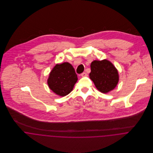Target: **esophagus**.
<instances>
[{"label": "esophagus", "instance_id": "esophagus-1", "mask_svg": "<svg viewBox=\"0 0 153 153\" xmlns=\"http://www.w3.org/2000/svg\"><path fill=\"white\" fill-rule=\"evenodd\" d=\"M87 74L86 72H83L82 74H81V76L82 77H85V76H87Z\"/></svg>", "mask_w": 153, "mask_h": 153}]
</instances>
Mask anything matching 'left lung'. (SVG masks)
Segmentation results:
<instances>
[{
  "label": "left lung",
  "instance_id": "8db88e82",
  "mask_svg": "<svg viewBox=\"0 0 153 153\" xmlns=\"http://www.w3.org/2000/svg\"><path fill=\"white\" fill-rule=\"evenodd\" d=\"M89 78L97 89L104 94L113 90L119 81L117 69L107 59L91 62Z\"/></svg>",
  "mask_w": 153,
  "mask_h": 153
}]
</instances>
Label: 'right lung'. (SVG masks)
I'll use <instances>...</instances> for the list:
<instances>
[{"label":"right lung","mask_w":153,"mask_h":153,"mask_svg":"<svg viewBox=\"0 0 153 153\" xmlns=\"http://www.w3.org/2000/svg\"><path fill=\"white\" fill-rule=\"evenodd\" d=\"M78 81L77 75L68 62L56 64L49 73L47 83L49 88L57 95L64 97L73 89Z\"/></svg>","instance_id":"1"}]
</instances>
